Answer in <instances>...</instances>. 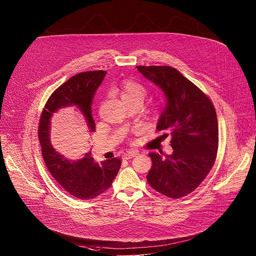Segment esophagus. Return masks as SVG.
<instances>
[{"label":"esophagus","instance_id":"obj_1","mask_svg":"<svg viewBox=\"0 0 256 256\" xmlns=\"http://www.w3.org/2000/svg\"><path fill=\"white\" fill-rule=\"evenodd\" d=\"M136 155V154H134V152H128V154H126L124 156H122V159H124V160H128V159H130V158L134 157Z\"/></svg>","mask_w":256,"mask_h":256}]
</instances>
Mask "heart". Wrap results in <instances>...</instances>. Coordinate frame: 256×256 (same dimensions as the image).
I'll return each instance as SVG.
<instances>
[{"label": "heart", "instance_id": "1", "mask_svg": "<svg viewBox=\"0 0 256 256\" xmlns=\"http://www.w3.org/2000/svg\"><path fill=\"white\" fill-rule=\"evenodd\" d=\"M116 92L120 94L122 100L126 104L134 101L142 102L146 96V88L142 84L132 80L124 81L118 88Z\"/></svg>", "mask_w": 256, "mask_h": 256}]
</instances>
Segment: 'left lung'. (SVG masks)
<instances>
[{
  "instance_id": "obj_1",
  "label": "left lung",
  "mask_w": 256,
  "mask_h": 256,
  "mask_svg": "<svg viewBox=\"0 0 256 256\" xmlns=\"http://www.w3.org/2000/svg\"><path fill=\"white\" fill-rule=\"evenodd\" d=\"M138 70L164 93L166 106L158 130L170 136L173 154L162 157L152 152L148 184L160 194L179 199L192 193L214 164L218 128L210 99L194 83L171 66H136Z\"/></svg>"
}]
</instances>
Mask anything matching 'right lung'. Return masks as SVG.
Here are the masks:
<instances>
[{
	"label": "right lung",
	"mask_w": 256,
	"mask_h": 256,
	"mask_svg": "<svg viewBox=\"0 0 256 256\" xmlns=\"http://www.w3.org/2000/svg\"><path fill=\"white\" fill-rule=\"evenodd\" d=\"M106 74L104 70H97L71 77L52 93L40 120L38 138L46 167L66 192L80 200L94 199L108 190L120 168L122 161L114 157L99 164L95 162L90 152H83L85 146H80L78 152L55 150L50 138V120L57 110L72 108L84 118L88 132H94L96 126L91 114V104ZM81 153L84 157L77 158Z\"/></svg>",
	"instance_id": "right-lung-1"
}]
</instances>
